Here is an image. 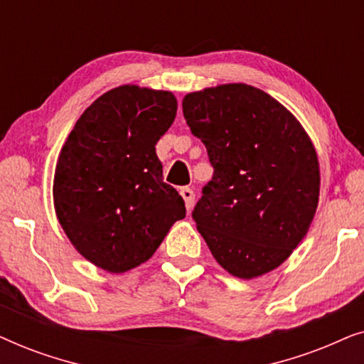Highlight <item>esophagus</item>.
<instances>
[{"instance_id": "1", "label": "esophagus", "mask_w": 364, "mask_h": 364, "mask_svg": "<svg viewBox=\"0 0 364 364\" xmlns=\"http://www.w3.org/2000/svg\"><path fill=\"white\" fill-rule=\"evenodd\" d=\"M181 196H182V198H183V202H186L187 210H191L192 205H193V198H196V193H193L192 188L182 187V188H181Z\"/></svg>"}]
</instances>
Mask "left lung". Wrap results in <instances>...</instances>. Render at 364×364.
<instances>
[{
    "instance_id": "obj_1",
    "label": "left lung",
    "mask_w": 364,
    "mask_h": 364,
    "mask_svg": "<svg viewBox=\"0 0 364 364\" xmlns=\"http://www.w3.org/2000/svg\"><path fill=\"white\" fill-rule=\"evenodd\" d=\"M205 144L212 181L192 217L222 268L260 277L280 267L306 235L320 197V164L296 117L248 84H222L182 101Z\"/></svg>"
}]
</instances>
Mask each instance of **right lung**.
<instances>
[{
    "instance_id": "obj_1",
    "label": "right lung",
    "mask_w": 364,
    "mask_h": 364,
    "mask_svg": "<svg viewBox=\"0 0 364 364\" xmlns=\"http://www.w3.org/2000/svg\"><path fill=\"white\" fill-rule=\"evenodd\" d=\"M176 114L172 92L119 86L82 112L61 149L53 183L58 220L102 270L124 273L147 262L186 217L156 154Z\"/></svg>"
}]
</instances>
